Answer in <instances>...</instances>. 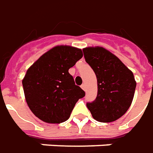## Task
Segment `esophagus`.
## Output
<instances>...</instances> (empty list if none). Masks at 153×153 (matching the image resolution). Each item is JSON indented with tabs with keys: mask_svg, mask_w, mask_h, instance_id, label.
Wrapping results in <instances>:
<instances>
[{
	"mask_svg": "<svg viewBox=\"0 0 153 153\" xmlns=\"http://www.w3.org/2000/svg\"><path fill=\"white\" fill-rule=\"evenodd\" d=\"M81 87H82V90H84V91H86V85H85V83H83V84H82V85H81Z\"/></svg>",
	"mask_w": 153,
	"mask_h": 153,
	"instance_id": "34e87169",
	"label": "esophagus"
}]
</instances>
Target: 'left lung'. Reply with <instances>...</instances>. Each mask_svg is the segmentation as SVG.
<instances>
[{
  "mask_svg": "<svg viewBox=\"0 0 153 153\" xmlns=\"http://www.w3.org/2000/svg\"><path fill=\"white\" fill-rule=\"evenodd\" d=\"M85 62L95 71L98 91L86 106L99 122L115 121L130 107L136 88L133 72L120 59L102 47L83 48Z\"/></svg>",
  "mask_w": 153,
  "mask_h": 153,
  "instance_id": "left-lung-1",
  "label": "left lung"
}]
</instances>
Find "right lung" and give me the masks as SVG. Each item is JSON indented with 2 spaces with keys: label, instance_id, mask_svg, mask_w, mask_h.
<instances>
[{
  "label": "right lung",
  "instance_id": "obj_1",
  "mask_svg": "<svg viewBox=\"0 0 153 153\" xmlns=\"http://www.w3.org/2000/svg\"><path fill=\"white\" fill-rule=\"evenodd\" d=\"M82 56L80 48L56 46L27 70L22 81L25 96L30 110L39 120L48 123L65 122L76 103L85 96L68 72Z\"/></svg>",
  "mask_w": 153,
  "mask_h": 153
}]
</instances>
